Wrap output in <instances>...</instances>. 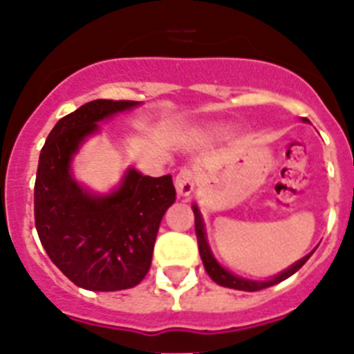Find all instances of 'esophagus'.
Masks as SVG:
<instances>
[{"mask_svg": "<svg viewBox=\"0 0 354 354\" xmlns=\"http://www.w3.org/2000/svg\"><path fill=\"white\" fill-rule=\"evenodd\" d=\"M174 187H176L178 196H182V198L191 196L196 187V172L192 169L183 167L174 178Z\"/></svg>", "mask_w": 354, "mask_h": 354, "instance_id": "esophagus-1", "label": "esophagus"}]
</instances>
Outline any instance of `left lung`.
Instances as JSON below:
<instances>
[{"label":"left lung","mask_w":354,"mask_h":354,"mask_svg":"<svg viewBox=\"0 0 354 354\" xmlns=\"http://www.w3.org/2000/svg\"><path fill=\"white\" fill-rule=\"evenodd\" d=\"M304 120H306V118H304ZM306 122H308V120H306ZM192 212H194L196 237H198V248H200L201 261H203V266H205V270H207V273L210 275V279H212L214 283H218L219 286L232 288V290H243V292H259V290L270 288V286H273V284H277V283H281V281H284V279L292 277L297 270L302 268V264L310 259L311 254L315 252L313 250L311 254L304 255L301 261H297V263L292 264L290 268H286L284 272L277 273V275H275V277H272V279H266V281H252V279H243V277H239V275H234L232 272L225 270L221 264L216 261V257H214L212 252H210L209 243H207V234H205V223H203V218H201L200 209H198V205H196V203L192 205Z\"/></svg>","instance_id":"obj_1"}]
</instances>
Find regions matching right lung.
Masks as SVG:
<instances>
[{
    "instance_id": "add662e5",
    "label": "right lung",
    "mask_w": 354,
    "mask_h": 354,
    "mask_svg": "<svg viewBox=\"0 0 354 354\" xmlns=\"http://www.w3.org/2000/svg\"><path fill=\"white\" fill-rule=\"evenodd\" d=\"M138 106L97 99L55 124L39 154L34 187L41 245L71 283L91 292H117L147 275L160 221L176 200L171 174L144 176L127 169L109 194H95L71 174V160L99 122Z\"/></svg>"
}]
</instances>
